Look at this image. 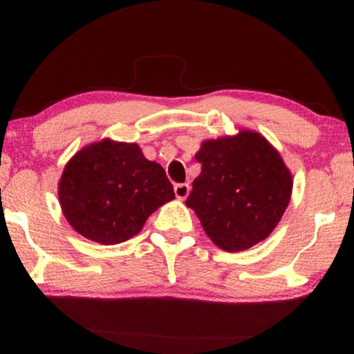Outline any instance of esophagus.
<instances>
[{
	"mask_svg": "<svg viewBox=\"0 0 354 354\" xmlns=\"http://www.w3.org/2000/svg\"><path fill=\"white\" fill-rule=\"evenodd\" d=\"M174 193H176L178 200H185L188 193H190V185H188V183H177V185L174 187Z\"/></svg>",
	"mask_w": 354,
	"mask_h": 354,
	"instance_id": "obj_1",
	"label": "esophagus"
}]
</instances>
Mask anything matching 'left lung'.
I'll list each match as a JSON object with an SVG mask.
<instances>
[{
	"instance_id": "left-lung-1",
	"label": "left lung",
	"mask_w": 354,
	"mask_h": 354,
	"mask_svg": "<svg viewBox=\"0 0 354 354\" xmlns=\"http://www.w3.org/2000/svg\"><path fill=\"white\" fill-rule=\"evenodd\" d=\"M201 174L185 205L206 235L225 251H243L268 239L292 195V174L259 133L207 140L195 154Z\"/></svg>"
}]
</instances>
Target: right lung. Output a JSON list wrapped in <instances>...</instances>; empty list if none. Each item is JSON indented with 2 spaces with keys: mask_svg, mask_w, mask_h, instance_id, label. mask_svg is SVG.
Here are the masks:
<instances>
[{
  "mask_svg": "<svg viewBox=\"0 0 354 354\" xmlns=\"http://www.w3.org/2000/svg\"><path fill=\"white\" fill-rule=\"evenodd\" d=\"M174 198L164 169L148 161L135 143L90 145L67 162L59 180L67 222L101 245L137 235L149 214Z\"/></svg>",
  "mask_w": 354,
  "mask_h": 354,
  "instance_id": "add662e5",
  "label": "right lung"
}]
</instances>
